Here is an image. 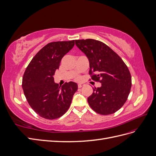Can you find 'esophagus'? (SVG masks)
Returning a JSON list of instances; mask_svg holds the SVG:
<instances>
[{
    "mask_svg": "<svg viewBox=\"0 0 156 156\" xmlns=\"http://www.w3.org/2000/svg\"><path fill=\"white\" fill-rule=\"evenodd\" d=\"M84 84H83V83H79V84H78V88H81V87H84Z\"/></svg>",
    "mask_w": 156,
    "mask_h": 156,
    "instance_id": "obj_1",
    "label": "esophagus"
}]
</instances>
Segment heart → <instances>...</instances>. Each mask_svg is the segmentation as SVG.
Returning <instances> with one entry per match:
<instances>
[{
  "mask_svg": "<svg viewBox=\"0 0 156 156\" xmlns=\"http://www.w3.org/2000/svg\"><path fill=\"white\" fill-rule=\"evenodd\" d=\"M76 79H77V80H80V79H81V77H77L76 78Z\"/></svg>",
  "mask_w": 156,
  "mask_h": 156,
  "instance_id": "1",
  "label": "heart"
}]
</instances>
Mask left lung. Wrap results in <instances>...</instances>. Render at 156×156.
<instances>
[{"mask_svg":"<svg viewBox=\"0 0 156 156\" xmlns=\"http://www.w3.org/2000/svg\"><path fill=\"white\" fill-rule=\"evenodd\" d=\"M75 45L89 60L91 79L101 83V87L93 88L92 94L88 98L90 107L98 114H113L124 105L130 92L128 68L114 51L100 41L78 40Z\"/></svg>","mask_w":156,"mask_h":156,"instance_id":"1","label":"left lung"}]
</instances>
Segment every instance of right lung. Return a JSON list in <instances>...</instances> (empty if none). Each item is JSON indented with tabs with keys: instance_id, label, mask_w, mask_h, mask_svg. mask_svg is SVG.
Wrapping results in <instances>:
<instances>
[{
	"instance_id": "obj_1",
	"label": "right lung",
	"mask_w": 156,
	"mask_h": 156,
	"mask_svg": "<svg viewBox=\"0 0 156 156\" xmlns=\"http://www.w3.org/2000/svg\"><path fill=\"white\" fill-rule=\"evenodd\" d=\"M74 45L75 40L47 44L33 57L23 75L22 87L27 100L44 119H56L65 114L77 90V83L70 81L60 87L53 78L61 60Z\"/></svg>"
}]
</instances>
